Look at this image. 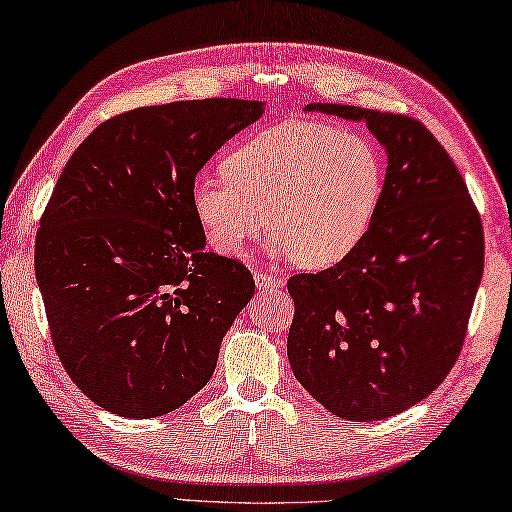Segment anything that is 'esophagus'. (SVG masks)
Returning a JSON list of instances; mask_svg holds the SVG:
<instances>
[{
	"instance_id": "34e87169",
	"label": "esophagus",
	"mask_w": 512,
	"mask_h": 512,
	"mask_svg": "<svg viewBox=\"0 0 512 512\" xmlns=\"http://www.w3.org/2000/svg\"><path fill=\"white\" fill-rule=\"evenodd\" d=\"M255 284L259 291H282L284 280L277 275H268V273H255Z\"/></svg>"
}]
</instances>
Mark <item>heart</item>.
Here are the masks:
<instances>
[{
	"mask_svg": "<svg viewBox=\"0 0 512 512\" xmlns=\"http://www.w3.org/2000/svg\"><path fill=\"white\" fill-rule=\"evenodd\" d=\"M224 172L192 183V210L208 244L241 257L271 224L275 253L293 255L311 271L360 246L383 197L376 147L360 134L306 120L248 138L226 156Z\"/></svg>",
	"mask_w": 512,
	"mask_h": 512,
	"instance_id": "heart-1",
	"label": "heart"
}]
</instances>
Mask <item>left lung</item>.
I'll use <instances>...</instances> for the list:
<instances>
[{
  "instance_id": "1",
  "label": "left lung",
  "mask_w": 512,
  "mask_h": 512,
  "mask_svg": "<svg viewBox=\"0 0 512 512\" xmlns=\"http://www.w3.org/2000/svg\"><path fill=\"white\" fill-rule=\"evenodd\" d=\"M306 109L365 120L389 163L360 246L288 280V362L329 412L380 421L430 396L459 358L483 275L481 217L421 120L331 102Z\"/></svg>"
}]
</instances>
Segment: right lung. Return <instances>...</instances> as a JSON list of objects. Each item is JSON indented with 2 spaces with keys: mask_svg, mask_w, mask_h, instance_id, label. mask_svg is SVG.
<instances>
[{
  "mask_svg": "<svg viewBox=\"0 0 512 512\" xmlns=\"http://www.w3.org/2000/svg\"><path fill=\"white\" fill-rule=\"evenodd\" d=\"M262 102L179 100L100 123L64 165L40 219L35 277L55 353L107 412L154 418L208 383L255 293L248 268L208 253L192 183Z\"/></svg>",
  "mask_w": 512,
  "mask_h": 512,
  "instance_id": "add662e5",
  "label": "right lung"
}]
</instances>
